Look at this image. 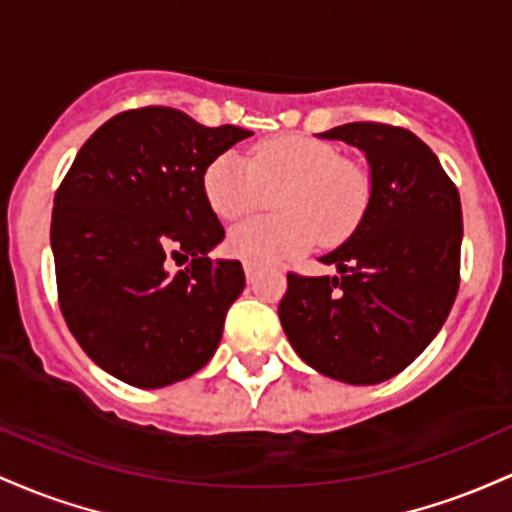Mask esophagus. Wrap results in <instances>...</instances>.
Masks as SVG:
<instances>
[{"mask_svg": "<svg viewBox=\"0 0 512 512\" xmlns=\"http://www.w3.org/2000/svg\"><path fill=\"white\" fill-rule=\"evenodd\" d=\"M244 273H246V280H249V283H254V280H256V268L251 266V263H244Z\"/></svg>", "mask_w": 512, "mask_h": 512, "instance_id": "34e87169", "label": "esophagus"}]
</instances>
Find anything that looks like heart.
<instances>
[{
    "label": "heart",
    "instance_id": "heart-1",
    "mask_svg": "<svg viewBox=\"0 0 512 512\" xmlns=\"http://www.w3.org/2000/svg\"><path fill=\"white\" fill-rule=\"evenodd\" d=\"M210 208L222 220H237L266 208L271 195L280 215L256 217L234 227L229 254L254 266H273L302 256L314 241H346L363 222L372 198V176L341 149L307 135L258 142L246 157L222 152L203 174Z\"/></svg>",
    "mask_w": 512,
    "mask_h": 512
}]
</instances>
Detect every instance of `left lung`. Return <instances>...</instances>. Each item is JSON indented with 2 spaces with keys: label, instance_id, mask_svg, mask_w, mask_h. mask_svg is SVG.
Returning a JSON list of instances; mask_svg holds the SVG:
<instances>
[{
  "label": "left lung",
  "instance_id": "left-lung-1",
  "mask_svg": "<svg viewBox=\"0 0 512 512\" xmlns=\"http://www.w3.org/2000/svg\"><path fill=\"white\" fill-rule=\"evenodd\" d=\"M319 137L365 152L370 208L346 244L319 258L338 275L287 273L278 317L295 353L321 375L380 384L428 348L455 304L462 205L411 130L346 123Z\"/></svg>",
  "mask_w": 512,
  "mask_h": 512
}]
</instances>
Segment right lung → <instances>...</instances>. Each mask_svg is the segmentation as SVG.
<instances>
[{
	"label": "right lung",
	"mask_w": 512,
	"mask_h": 512,
	"mask_svg": "<svg viewBox=\"0 0 512 512\" xmlns=\"http://www.w3.org/2000/svg\"><path fill=\"white\" fill-rule=\"evenodd\" d=\"M254 132L205 128L166 106L101 125L55 193L50 246L62 317L84 353L140 389L191 377L220 346L244 290L239 261L208 256L225 227L203 191L208 164ZM186 255L171 276L163 263Z\"/></svg>",
	"instance_id": "1"
}]
</instances>
